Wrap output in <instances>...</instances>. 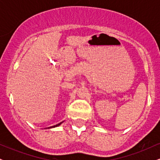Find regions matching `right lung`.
I'll use <instances>...</instances> for the list:
<instances>
[{
	"instance_id": "1",
	"label": "right lung",
	"mask_w": 160,
	"mask_h": 160,
	"mask_svg": "<svg viewBox=\"0 0 160 160\" xmlns=\"http://www.w3.org/2000/svg\"><path fill=\"white\" fill-rule=\"evenodd\" d=\"M62 122H60V123H58V124H57V125H56V126H52V127H49V128H52V127H56V126H59L60 124H61Z\"/></svg>"
}]
</instances>
